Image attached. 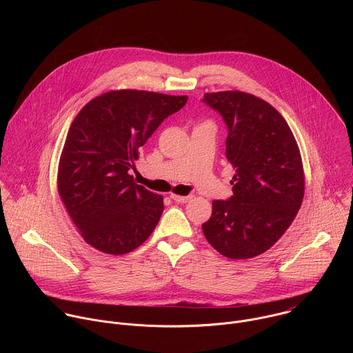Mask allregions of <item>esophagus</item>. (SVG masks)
<instances>
[{
  "label": "esophagus",
  "instance_id": "obj_1",
  "mask_svg": "<svg viewBox=\"0 0 353 353\" xmlns=\"http://www.w3.org/2000/svg\"><path fill=\"white\" fill-rule=\"evenodd\" d=\"M170 198H172L173 201H176V203L184 204V203H188V201L192 198V195H176V194H172Z\"/></svg>",
  "mask_w": 353,
  "mask_h": 353
}]
</instances>
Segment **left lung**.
Instances as JSON below:
<instances>
[{"label":"left lung","mask_w":353,"mask_h":353,"mask_svg":"<svg viewBox=\"0 0 353 353\" xmlns=\"http://www.w3.org/2000/svg\"><path fill=\"white\" fill-rule=\"evenodd\" d=\"M203 102L228 127L226 158L236 169L233 195L212 201L204 236L225 257L260 256L286 232L303 201L299 146L278 110L254 94L205 93Z\"/></svg>","instance_id":"1"}]
</instances>
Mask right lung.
<instances>
[{
	"mask_svg": "<svg viewBox=\"0 0 353 353\" xmlns=\"http://www.w3.org/2000/svg\"><path fill=\"white\" fill-rule=\"evenodd\" d=\"M187 96L112 90L92 99L74 119L59 163V194L88 244L121 256L157 228L163 198L134 181L130 170L165 119Z\"/></svg>",
	"mask_w": 353,
	"mask_h": 353,
	"instance_id": "obj_1",
	"label": "right lung"
}]
</instances>
